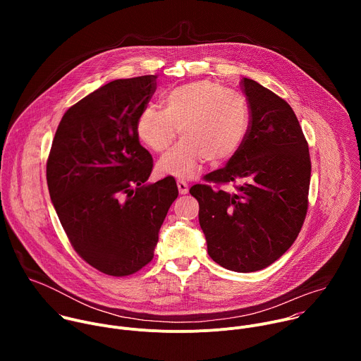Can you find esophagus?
Segmentation results:
<instances>
[{"instance_id":"obj_1","label":"esophagus","mask_w":361,"mask_h":361,"mask_svg":"<svg viewBox=\"0 0 361 361\" xmlns=\"http://www.w3.org/2000/svg\"><path fill=\"white\" fill-rule=\"evenodd\" d=\"M177 187L180 194H187L188 192V184L184 180H177Z\"/></svg>"}]
</instances>
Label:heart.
Masks as SVG:
<instances>
[{"label": "heart", "mask_w": 361, "mask_h": 361, "mask_svg": "<svg viewBox=\"0 0 361 361\" xmlns=\"http://www.w3.org/2000/svg\"><path fill=\"white\" fill-rule=\"evenodd\" d=\"M163 108L145 106L135 120V134L149 149L161 152L183 138L159 161L161 174L191 178L201 163L219 164L241 148L250 128L245 98L212 80L178 85L163 97Z\"/></svg>", "instance_id": "heart-1"}]
</instances>
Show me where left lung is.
Returning a JSON list of instances; mask_svg holds the SVG:
<instances>
[{
    "label": "left lung",
    "mask_w": 361,
    "mask_h": 361,
    "mask_svg": "<svg viewBox=\"0 0 361 361\" xmlns=\"http://www.w3.org/2000/svg\"><path fill=\"white\" fill-rule=\"evenodd\" d=\"M250 128L226 167L205 181L233 184L224 191L195 184L198 221L212 259L251 273L269 267L297 238L308 207L312 163L298 120L283 98L250 78L241 80Z\"/></svg>",
    "instance_id": "left-lung-1"
}]
</instances>
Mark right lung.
<instances>
[{
    "instance_id": "right-lung-1",
    "label": "right lung",
    "mask_w": 361,
    "mask_h": 361,
    "mask_svg": "<svg viewBox=\"0 0 361 361\" xmlns=\"http://www.w3.org/2000/svg\"><path fill=\"white\" fill-rule=\"evenodd\" d=\"M156 80H114L80 99L63 116L47 160L49 197L71 245L91 267L114 277L152 260L178 195L173 177L145 183L152 157L135 134Z\"/></svg>"
}]
</instances>
